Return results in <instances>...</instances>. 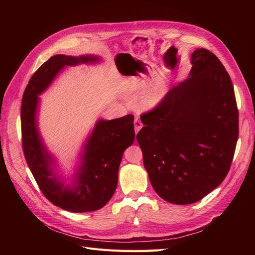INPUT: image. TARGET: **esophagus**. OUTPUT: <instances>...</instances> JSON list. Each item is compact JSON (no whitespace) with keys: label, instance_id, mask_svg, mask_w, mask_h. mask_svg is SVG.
I'll return each mask as SVG.
<instances>
[{"label":"esophagus","instance_id":"1","mask_svg":"<svg viewBox=\"0 0 255 255\" xmlns=\"http://www.w3.org/2000/svg\"><path fill=\"white\" fill-rule=\"evenodd\" d=\"M134 128H135V132L136 133H138L140 130V128H142V122L138 119V118H136L135 120H134Z\"/></svg>","mask_w":255,"mask_h":255}]
</instances>
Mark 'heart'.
<instances>
[{"instance_id": "b5f03b06", "label": "heart", "mask_w": 255, "mask_h": 255, "mask_svg": "<svg viewBox=\"0 0 255 255\" xmlns=\"http://www.w3.org/2000/svg\"><path fill=\"white\" fill-rule=\"evenodd\" d=\"M149 82L146 80H140L139 82H136L135 84H133L130 86V91L134 92V94H141L149 86ZM168 88L165 84H158L155 85V86L151 87L148 91L145 92V95L143 97V105L145 107H154L156 106L158 103H160L163 101V99L166 97L167 95Z\"/></svg>"}]
</instances>
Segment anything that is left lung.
Here are the masks:
<instances>
[{
	"label": "left lung",
	"instance_id": "1",
	"mask_svg": "<svg viewBox=\"0 0 255 255\" xmlns=\"http://www.w3.org/2000/svg\"><path fill=\"white\" fill-rule=\"evenodd\" d=\"M188 78L141 116L136 138L150 183L165 201L198 202L227 176L238 138V111L229 73L205 49L191 53Z\"/></svg>",
	"mask_w": 255,
	"mask_h": 255
}]
</instances>
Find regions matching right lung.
Instances as JSON below:
<instances>
[{
  "instance_id": "obj_1",
  "label": "right lung",
  "mask_w": 255,
  "mask_h": 255,
  "mask_svg": "<svg viewBox=\"0 0 255 255\" xmlns=\"http://www.w3.org/2000/svg\"><path fill=\"white\" fill-rule=\"evenodd\" d=\"M101 60L94 54L54 55L34 73L22 98V145L29 170L50 202L72 213L98 211L113 197L123 152L135 139L134 116L99 119L82 145L74 172L65 175L40 133L39 96L67 67L95 65Z\"/></svg>"
}]
</instances>
